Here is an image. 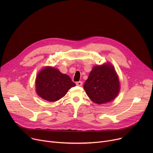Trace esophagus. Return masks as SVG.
I'll use <instances>...</instances> for the list:
<instances>
[{"instance_id": "obj_1", "label": "esophagus", "mask_w": 153, "mask_h": 153, "mask_svg": "<svg viewBox=\"0 0 153 153\" xmlns=\"http://www.w3.org/2000/svg\"><path fill=\"white\" fill-rule=\"evenodd\" d=\"M76 84L78 86H81L82 85V81H79V82H77Z\"/></svg>"}]
</instances>
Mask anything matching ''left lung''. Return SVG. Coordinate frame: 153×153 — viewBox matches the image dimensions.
I'll use <instances>...</instances> for the list:
<instances>
[{"label": "left lung", "mask_w": 153, "mask_h": 153, "mask_svg": "<svg viewBox=\"0 0 153 153\" xmlns=\"http://www.w3.org/2000/svg\"><path fill=\"white\" fill-rule=\"evenodd\" d=\"M84 89L95 103L113 100L120 91V82L114 67L110 63L94 66L84 83Z\"/></svg>", "instance_id": "8db88e82"}]
</instances>
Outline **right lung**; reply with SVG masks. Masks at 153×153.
Returning a JSON list of instances; mask_svg holds the SVG:
<instances>
[{
	"label": "right lung",
	"mask_w": 153,
	"mask_h": 153,
	"mask_svg": "<svg viewBox=\"0 0 153 153\" xmlns=\"http://www.w3.org/2000/svg\"><path fill=\"white\" fill-rule=\"evenodd\" d=\"M35 85L37 94L50 102L61 99L69 89L76 85L69 76L50 66L45 68L38 74Z\"/></svg>",
	"instance_id": "1"
}]
</instances>
